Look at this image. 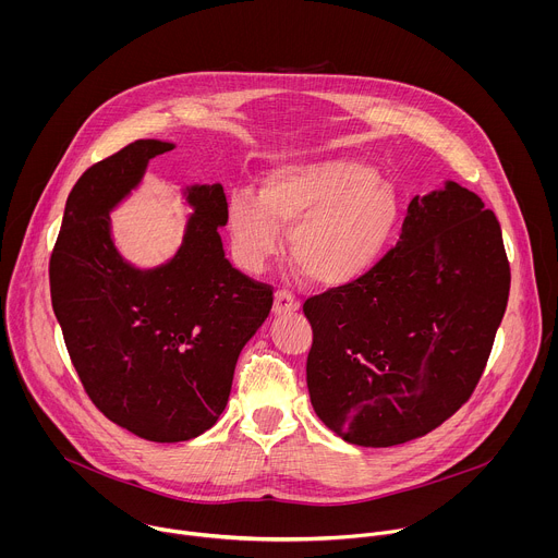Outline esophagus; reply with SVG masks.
I'll list each match as a JSON object with an SVG mask.
<instances>
[{"mask_svg": "<svg viewBox=\"0 0 558 558\" xmlns=\"http://www.w3.org/2000/svg\"><path fill=\"white\" fill-rule=\"evenodd\" d=\"M300 308V300L287 291H278L274 298V315H287L295 313Z\"/></svg>", "mask_w": 558, "mask_h": 558, "instance_id": "1", "label": "esophagus"}]
</instances>
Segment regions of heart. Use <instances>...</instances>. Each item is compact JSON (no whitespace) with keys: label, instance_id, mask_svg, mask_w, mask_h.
Returning <instances> with one entry per match:
<instances>
[{"label":"heart","instance_id":"b5f03b06","mask_svg":"<svg viewBox=\"0 0 558 558\" xmlns=\"http://www.w3.org/2000/svg\"><path fill=\"white\" fill-rule=\"evenodd\" d=\"M402 222V198L377 170L353 158L284 163L274 168L260 196H229L227 227L241 265L267 269L291 229V258L315 284L347 287L368 276L386 256Z\"/></svg>","mask_w":558,"mask_h":558}]
</instances>
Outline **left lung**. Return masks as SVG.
<instances>
[{
	"mask_svg": "<svg viewBox=\"0 0 558 558\" xmlns=\"http://www.w3.org/2000/svg\"><path fill=\"white\" fill-rule=\"evenodd\" d=\"M510 293L497 216L454 181L409 205L400 243L362 280L313 295L311 407L364 448L424 437L472 395Z\"/></svg>",
	"mask_w": 558,
	"mask_h": 558,
	"instance_id": "1",
	"label": "left lung"
}]
</instances>
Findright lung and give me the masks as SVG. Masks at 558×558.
Wrapping results in <instances>:
<instances>
[{
    "instance_id": "add662e5",
    "label": "right lung",
    "mask_w": 558,
    "mask_h": 558,
    "mask_svg": "<svg viewBox=\"0 0 558 558\" xmlns=\"http://www.w3.org/2000/svg\"><path fill=\"white\" fill-rule=\"evenodd\" d=\"M177 145L141 138L72 187L50 295L70 360L95 407L132 435L174 444L209 430L227 407L233 368L274 304L271 289L225 258L220 183L183 185V241L156 267L117 247L110 214L132 196L154 156Z\"/></svg>"
}]
</instances>
